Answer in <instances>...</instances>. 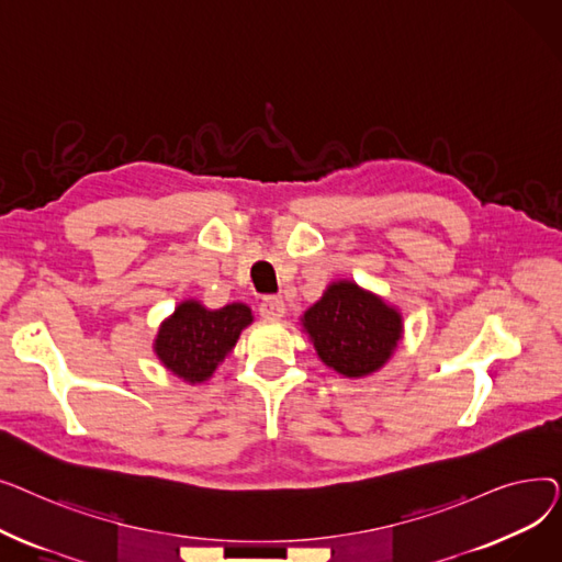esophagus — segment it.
Listing matches in <instances>:
<instances>
[{
	"label": "esophagus",
	"mask_w": 562,
	"mask_h": 562,
	"mask_svg": "<svg viewBox=\"0 0 562 562\" xmlns=\"http://www.w3.org/2000/svg\"><path fill=\"white\" fill-rule=\"evenodd\" d=\"M284 312H286V307H284V303H282L280 299L269 296V299H263V301L259 303V314H261L266 321H278V318L284 316Z\"/></svg>",
	"instance_id": "1"
}]
</instances>
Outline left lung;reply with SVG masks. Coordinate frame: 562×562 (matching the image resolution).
I'll list each match as a JSON object with an SVG mask.
<instances>
[{"mask_svg": "<svg viewBox=\"0 0 562 562\" xmlns=\"http://www.w3.org/2000/svg\"><path fill=\"white\" fill-rule=\"evenodd\" d=\"M301 321L321 362L346 378L385 367L403 337L401 312L350 280L333 282Z\"/></svg>", "mask_w": 562, "mask_h": 562, "instance_id": "8db88e82", "label": "left lung"}]
</instances>
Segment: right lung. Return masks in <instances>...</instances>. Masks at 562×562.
Masks as SVG:
<instances>
[{"mask_svg":"<svg viewBox=\"0 0 562 562\" xmlns=\"http://www.w3.org/2000/svg\"><path fill=\"white\" fill-rule=\"evenodd\" d=\"M250 323L252 312L244 303L206 310L198 301H184L161 323L155 352L170 373L195 385L214 375Z\"/></svg>","mask_w":562,"mask_h":562,"instance_id":"right-lung-1","label":"right lung"}]
</instances>
